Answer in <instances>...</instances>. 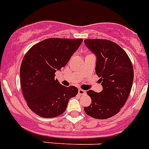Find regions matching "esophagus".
Masks as SVG:
<instances>
[{
    "instance_id": "1",
    "label": "esophagus",
    "mask_w": 149,
    "mask_h": 149,
    "mask_svg": "<svg viewBox=\"0 0 149 149\" xmlns=\"http://www.w3.org/2000/svg\"><path fill=\"white\" fill-rule=\"evenodd\" d=\"M86 92L84 89H78V94L81 95H86Z\"/></svg>"
}]
</instances>
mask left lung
<instances>
[{
    "mask_svg": "<svg viewBox=\"0 0 149 149\" xmlns=\"http://www.w3.org/2000/svg\"><path fill=\"white\" fill-rule=\"evenodd\" d=\"M86 46L96 56L95 72L103 90L86 92L92 104L84 107L87 115L106 119L120 111L131 93L134 69L126 52L116 43L105 39H85Z\"/></svg>",
    "mask_w": 149,
    "mask_h": 149,
    "instance_id": "left-lung-1",
    "label": "left lung"
}]
</instances>
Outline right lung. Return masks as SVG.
Instances as JSON below:
<instances>
[{
    "mask_svg": "<svg viewBox=\"0 0 149 149\" xmlns=\"http://www.w3.org/2000/svg\"><path fill=\"white\" fill-rule=\"evenodd\" d=\"M82 39L50 38L30 48L22 62L21 86L29 108L43 118H53L66 110L77 87H65L55 80V72L65 66L82 43Z\"/></svg>",
    "mask_w": 149,
    "mask_h": 149,
    "instance_id": "1",
    "label": "right lung"
}]
</instances>
